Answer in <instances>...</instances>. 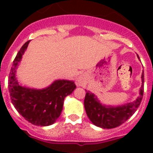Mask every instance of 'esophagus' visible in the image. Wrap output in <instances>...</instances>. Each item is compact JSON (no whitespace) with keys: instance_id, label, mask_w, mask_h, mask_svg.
<instances>
[{"instance_id":"esophagus-1","label":"esophagus","mask_w":153,"mask_h":153,"mask_svg":"<svg viewBox=\"0 0 153 153\" xmlns=\"http://www.w3.org/2000/svg\"><path fill=\"white\" fill-rule=\"evenodd\" d=\"M77 83H79H79H80V81H77Z\"/></svg>"}]
</instances>
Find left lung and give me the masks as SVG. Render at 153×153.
<instances>
[{
  "label": "left lung",
  "mask_w": 153,
  "mask_h": 153,
  "mask_svg": "<svg viewBox=\"0 0 153 153\" xmlns=\"http://www.w3.org/2000/svg\"><path fill=\"white\" fill-rule=\"evenodd\" d=\"M140 96L134 102L123 106H106L101 104L97 97L90 91H86L84 99V107L87 117L92 123L102 129H113L122 125L134 114L140 106L144 92V73L142 74Z\"/></svg>",
  "instance_id": "8db88e82"
}]
</instances>
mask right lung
<instances>
[{"mask_svg": "<svg viewBox=\"0 0 153 153\" xmlns=\"http://www.w3.org/2000/svg\"><path fill=\"white\" fill-rule=\"evenodd\" d=\"M30 40L27 41L13 62L9 74L8 89L10 100L20 114L30 123L40 126H47L54 123L60 116L63 100L76 89L74 81L59 79L50 86L36 90L20 86L16 78V70Z\"/></svg>", "mask_w": 153, "mask_h": 153, "instance_id": "1", "label": "right lung"}]
</instances>
